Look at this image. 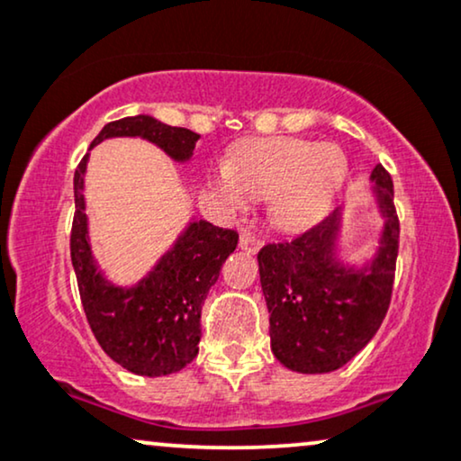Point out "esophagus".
Masks as SVG:
<instances>
[{
	"label": "esophagus",
	"mask_w": 461,
	"mask_h": 461,
	"mask_svg": "<svg viewBox=\"0 0 461 461\" xmlns=\"http://www.w3.org/2000/svg\"><path fill=\"white\" fill-rule=\"evenodd\" d=\"M239 248L249 254H256L262 248V239L256 237L254 232H241V237H239Z\"/></svg>",
	"instance_id": "esophagus-1"
}]
</instances>
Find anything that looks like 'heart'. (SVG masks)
<instances>
[{"mask_svg":"<svg viewBox=\"0 0 461 461\" xmlns=\"http://www.w3.org/2000/svg\"><path fill=\"white\" fill-rule=\"evenodd\" d=\"M348 173V160L337 146L268 137L245 141L229 165H220L212 186L230 209H248L254 199H268L271 222L298 230L326 213Z\"/></svg>","mask_w":461,"mask_h":461,"instance_id":"b5f03b06","label":"heart"}]
</instances>
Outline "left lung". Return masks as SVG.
Here are the masks:
<instances>
[{
	"mask_svg": "<svg viewBox=\"0 0 461 461\" xmlns=\"http://www.w3.org/2000/svg\"><path fill=\"white\" fill-rule=\"evenodd\" d=\"M370 177L385 216L381 248L370 267L357 271L334 260L339 212L290 241L267 243L258 252L262 294L271 313V349L296 373L345 366L366 348L390 309L400 222L392 176L376 165Z\"/></svg>",
	"mask_w": 461,
	"mask_h": 461,
	"instance_id": "1",
	"label": "left lung"
}]
</instances>
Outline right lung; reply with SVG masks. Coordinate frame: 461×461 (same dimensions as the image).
I'll return each instance as SVG.
<instances>
[{"instance_id":"right-lung-1","label":"right lung","mask_w":461,"mask_h":461,"mask_svg":"<svg viewBox=\"0 0 461 461\" xmlns=\"http://www.w3.org/2000/svg\"><path fill=\"white\" fill-rule=\"evenodd\" d=\"M107 137H143L171 158L193 157L199 135L152 116H129L107 122L91 148ZM85 157L74 173L76 212L69 249L80 301L88 326L101 349L122 368L143 376H163L182 370L199 354L201 307L218 282L220 268L235 252L237 230L199 220L177 239L154 271L135 288H116L97 273L88 245L85 213Z\"/></svg>"}]
</instances>
